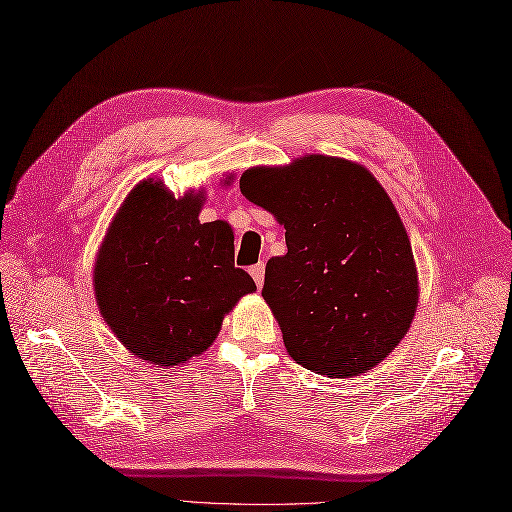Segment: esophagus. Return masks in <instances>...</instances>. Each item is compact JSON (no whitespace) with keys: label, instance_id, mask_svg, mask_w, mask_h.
I'll use <instances>...</instances> for the list:
<instances>
[{"label":"esophagus","instance_id":"obj_1","mask_svg":"<svg viewBox=\"0 0 512 512\" xmlns=\"http://www.w3.org/2000/svg\"><path fill=\"white\" fill-rule=\"evenodd\" d=\"M264 274H266V266H264V261H259V264L251 266V277L255 279L257 287L264 285Z\"/></svg>","mask_w":512,"mask_h":512}]
</instances>
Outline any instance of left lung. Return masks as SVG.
<instances>
[{"mask_svg": "<svg viewBox=\"0 0 512 512\" xmlns=\"http://www.w3.org/2000/svg\"><path fill=\"white\" fill-rule=\"evenodd\" d=\"M240 190L285 227L287 253L266 264L261 296L292 359L329 378L372 370L417 307L409 235L381 183L359 164L307 155L246 170Z\"/></svg>", "mask_w": 512, "mask_h": 512, "instance_id": "1", "label": "left lung"}]
</instances>
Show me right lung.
<instances>
[{
  "mask_svg": "<svg viewBox=\"0 0 512 512\" xmlns=\"http://www.w3.org/2000/svg\"><path fill=\"white\" fill-rule=\"evenodd\" d=\"M203 196L175 199L160 181L131 190L95 266L103 320L127 350L155 365L188 361L214 342L251 274L233 264V231L201 222Z\"/></svg>",
  "mask_w": 512,
  "mask_h": 512,
  "instance_id": "add662e5",
  "label": "right lung"
}]
</instances>
